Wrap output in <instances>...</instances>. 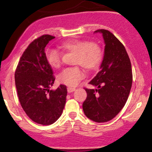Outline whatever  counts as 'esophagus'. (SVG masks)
Returning a JSON list of instances; mask_svg holds the SVG:
<instances>
[{
	"label": "esophagus",
	"instance_id": "obj_1",
	"mask_svg": "<svg viewBox=\"0 0 152 152\" xmlns=\"http://www.w3.org/2000/svg\"><path fill=\"white\" fill-rule=\"evenodd\" d=\"M67 92H68L69 93H73V92H74L75 90H76V88H75V87H68L67 88Z\"/></svg>",
	"mask_w": 152,
	"mask_h": 152
}]
</instances>
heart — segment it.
<instances>
[{
  "instance_id": "1",
  "label": "heart",
  "mask_w": 152,
  "mask_h": 152,
  "mask_svg": "<svg viewBox=\"0 0 152 152\" xmlns=\"http://www.w3.org/2000/svg\"><path fill=\"white\" fill-rule=\"evenodd\" d=\"M65 51L75 53L73 64L79 65L87 70L97 68L102 59L100 46L95 42L82 39H70L61 44ZM47 62L53 68H59L62 64V53L57 49H48L45 53ZM83 77V73L79 66L64 69L57 76L59 83L74 87Z\"/></svg>"
}]
</instances>
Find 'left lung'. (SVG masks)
<instances>
[{
  "instance_id": "left-lung-1",
  "label": "left lung",
  "mask_w": 152,
  "mask_h": 152,
  "mask_svg": "<svg viewBox=\"0 0 152 152\" xmlns=\"http://www.w3.org/2000/svg\"><path fill=\"white\" fill-rule=\"evenodd\" d=\"M94 33L102 34L104 53L100 71L89 82L96 88H85L87 96L82 108L89 119L104 123L114 118L125 105L132 84V72L128 53L115 35L104 29Z\"/></svg>"
}]
</instances>
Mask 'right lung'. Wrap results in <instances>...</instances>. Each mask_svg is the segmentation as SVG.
<instances>
[{
	"mask_svg": "<svg viewBox=\"0 0 152 152\" xmlns=\"http://www.w3.org/2000/svg\"><path fill=\"white\" fill-rule=\"evenodd\" d=\"M54 37L34 39L20 57L15 73L18 99L27 115L35 123L50 125L59 119L66 102V86L50 90L55 78L47 62L45 48Z\"/></svg>",
	"mask_w": 152,
	"mask_h": 152,
	"instance_id": "1",
	"label": "right lung"
}]
</instances>
